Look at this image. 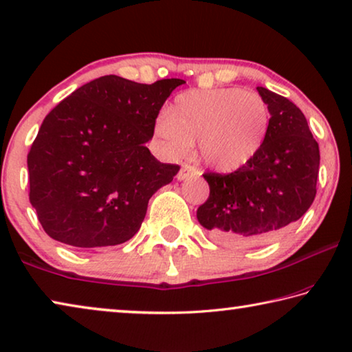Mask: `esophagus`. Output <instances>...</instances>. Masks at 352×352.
I'll return each instance as SVG.
<instances>
[{
    "mask_svg": "<svg viewBox=\"0 0 352 352\" xmlns=\"http://www.w3.org/2000/svg\"><path fill=\"white\" fill-rule=\"evenodd\" d=\"M197 168H193V166H190V165H187V164H184L182 166H181V170H179V173H177V179L179 181H184V179H188V177H192V176H195L197 175Z\"/></svg>",
    "mask_w": 352,
    "mask_h": 352,
    "instance_id": "1",
    "label": "esophagus"
}]
</instances>
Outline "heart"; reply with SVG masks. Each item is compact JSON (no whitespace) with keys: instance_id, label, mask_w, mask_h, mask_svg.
Returning a JSON list of instances; mask_svg holds the SVG:
<instances>
[{"instance_id":"1","label":"heart","mask_w":352,"mask_h":352,"mask_svg":"<svg viewBox=\"0 0 352 352\" xmlns=\"http://www.w3.org/2000/svg\"><path fill=\"white\" fill-rule=\"evenodd\" d=\"M270 110L256 93L241 88L188 89L177 94L155 122L154 133L171 154L197 144L208 168L230 173L245 166L263 149Z\"/></svg>"}]
</instances>
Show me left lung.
<instances>
[{
  "mask_svg": "<svg viewBox=\"0 0 352 352\" xmlns=\"http://www.w3.org/2000/svg\"><path fill=\"white\" fill-rule=\"evenodd\" d=\"M270 110L263 149L242 168L204 173L209 198L197 219L226 245L264 242L299 220L316 197L320 146L304 113L286 97L258 86Z\"/></svg>",
  "mask_w": 352,
  "mask_h": 352,
  "instance_id": "8db88e82",
  "label": "left lung"
}]
</instances>
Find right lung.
Listing matches in <instances>:
<instances>
[{"label":"right lung","mask_w":352,"mask_h":352,"mask_svg":"<svg viewBox=\"0 0 352 352\" xmlns=\"http://www.w3.org/2000/svg\"><path fill=\"white\" fill-rule=\"evenodd\" d=\"M182 83L105 75L48 113L30 149L28 173L30 201L52 239L94 248L137 234L149 198L179 171L146 143L162 105Z\"/></svg>","instance_id":"right-lung-1"}]
</instances>
